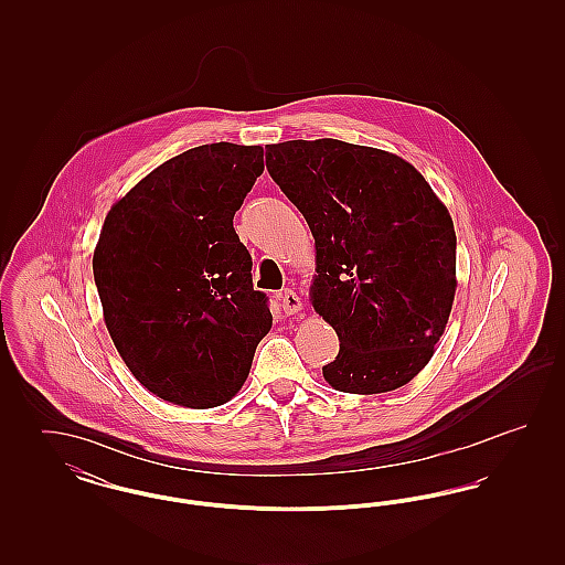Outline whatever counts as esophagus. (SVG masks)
Listing matches in <instances>:
<instances>
[{"mask_svg":"<svg viewBox=\"0 0 565 565\" xmlns=\"http://www.w3.org/2000/svg\"><path fill=\"white\" fill-rule=\"evenodd\" d=\"M279 300H281V307L286 311V316H296L298 311H302V300L298 298L295 290H284L279 295Z\"/></svg>","mask_w":565,"mask_h":565,"instance_id":"1","label":"esophagus"}]
</instances>
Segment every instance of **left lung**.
Returning a JSON list of instances; mask_svg holds the SVG:
<instances>
[{
    "label": "left lung",
    "mask_w": 565,
    "mask_h": 565,
    "mask_svg": "<svg viewBox=\"0 0 565 565\" xmlns=\"http://www.w3.org/2000/svg\"><path fill=\"white\" fill-rule=\"evenodd\" d=\"M267 169L316 239L309 300L341 341L330 387L383 394L419 375L456 298V228L398 154L339 139L267 146Z\"/></svg>",
    "instance_id": "left-lung-1"
}]
</instances>
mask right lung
Segmentation results:
<instances>
[{
    "mask_svg": "<svg viewBox=\"0 0 565 565\" xmlns=\"http://www.w3.org/2000/svg\"><path fill=\"white\" fill-rule=\"evenodd\" d=\"M263 171V146L205 143L162 162L106 215L93 254L104 322L135 379L167 403H228L273 326L233 228Z\"/></svg>",
    "mask_w": 565,
    "mask_h": 565,
    "instance_id": "add662e5",
    "label": "right lung"
}]
</instances>
